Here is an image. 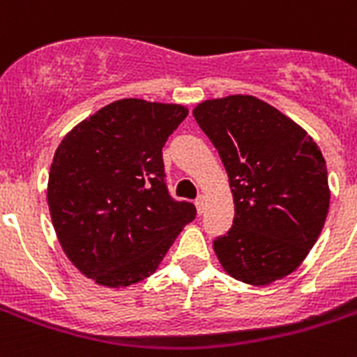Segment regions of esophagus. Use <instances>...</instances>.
Instances as JSON below:
<instances>
[{"instance_id": "esophagus-1", "label": "esophagus", "mask_w": 357, "mask_h": 357, "mask_svg": "<svg viewBox=\"0 0 357 357\" xmlns=\"http://www.w3.org/2000/svg\"><path fill=\"white\" fill-rule=\"evenodd\" d=\"M194 205H196V208H198L199 214L204 213V208H205V198H204V196H198V198L194 199Z\"/></svg>"}]
</instances>
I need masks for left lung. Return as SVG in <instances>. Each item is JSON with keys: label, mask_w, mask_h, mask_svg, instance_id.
I'll list each match as a JSON object with an SVG mask.
<instances>
[{"label": "left lung", "mask_w": 357, "mask_h": 357, "mask_svg": "<svg viewBox=\"0 0 357 357\" xmlns=\"http://www.w3.org/2000/svg\"><path fill=\"white\" fill-rule=\"evenodd\" d=\"M194 119L218 150L233 190V227L214 240L231 277L266 286L299 268L330 205L328 172L314 139L251 95L205 100Z\"/></svg>", "instance_id": "1"}]
</instances>
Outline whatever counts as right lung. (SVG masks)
Instances as JSON below:
<instances>
[{
    "label": "right lung",
    "instance_id": "right-lung-1",
    "mask_svg": "<svg viewBox=\"0 0 357 357\" xmlns=\"http://www.w3.org/2000/svg\"><path fill=\"white\" fill-rule=\"evenodd\" d=\"M179 104L123 98L63 137L54 152L47 204L63 253L108 288L158 269L196 207L167 187L163 146L187 117Z\"/></svg>",
    "mask_w": 357,
    "mask_h": 357
}]
</instances>
